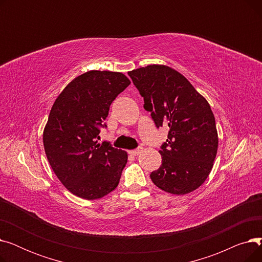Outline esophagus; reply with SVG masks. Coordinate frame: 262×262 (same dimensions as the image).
<instances>
[{
	"instance_id": "1",
	"label": "esophagus",
	"mask_w": 262,
	"mask_h": 262,
	"mask_svg": "<svg viewBox=\"0 0 262 262\" xmlns=\"http://www.w3.org/2000/svg\"><path fill=\"white\" fill-rule=\"evenodd\" d=\"M142 150H143V148L140 146V147H137V148H135V149L129 150V154L133 155V156H138L139 154L142 153Z\"/></svg>"
}]
</instances>
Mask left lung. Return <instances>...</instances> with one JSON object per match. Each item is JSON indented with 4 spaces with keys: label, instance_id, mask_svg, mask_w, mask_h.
<instances>
[{
    "label": "left lung",
    "instance_id": "obj_1",
    "mask_svg": "<svg viewBox=\"0 0 262 262\" xmlns=\"http://www.w3.org/2000/svg\"><path fill=\"white\" fill-rule=\"evenodd\" d=\"M128 75L156 126L169 128L159 153L162 161L150 180L168 193L183 195L208 177L217 152V132L209 103L174 69L149 64Z\"/></svg>",
    "mask_w": 262,
    "mask_h": 262
}]
</instances>
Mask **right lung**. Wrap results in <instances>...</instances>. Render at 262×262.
<instances>
[{
	"mask_svg": "<svg viewBox=\"0 0 262 262\" xmlns=\"http://www.w3.org/2000/svg\"><path fill=\"white\" fill-rule=\"evenodd\" d=\"M130 84L120 72L88 71L75 77L54 102L43 130L51 167L61 184L84 200L117 188L127 162L125 150L99 143L110 104Z\"/></svg>",
	"mask_w": 262,
	"mask_h": 262,
	"instance_id": "1",
	"label": "right lung"
}]
</instances>
